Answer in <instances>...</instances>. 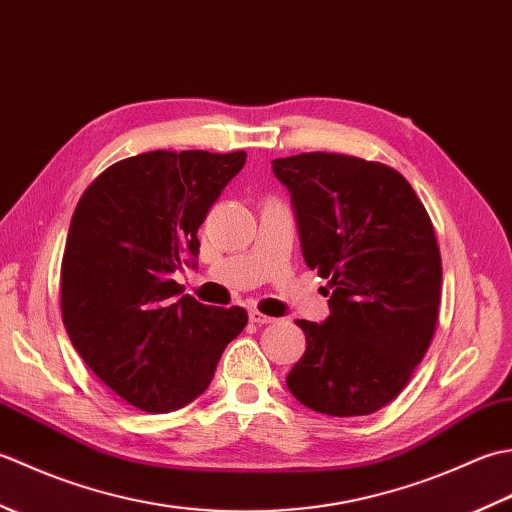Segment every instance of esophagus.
Returning a JSON list of instances; mask_svg holds the SVG:
<instances>
[{
    "label": "esophagus",
    "mask_w": 512,
    "mask_h": 512,
    "mask_svg": "<svg viewBox=\"0 0 512 512\" xmlns=\"http://www.w3.org/2000/svg\"><path fill=\"white\" fill-rule=\"evenodd\" d=\"M248 317H250V321L257 323V325H266V323H273L275 321L273 317H266V314H262L259 310H250Z\"/></svg>",
    "instance_id": "obj_1"
}]
</instances>
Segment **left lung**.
<instances>
[{
    "instance_id": "obj_1",
    "label": "left lung",
    "mask_w": 512,
    "mask_h": 512,
    "mask_svg": "<svg viewBox=\"0 0 512 512\" xmlns=\"http://www.w3.org/2000/svg\"><path fill=\"white\" fill-rule=\"evenodd\" d=\"M297 215L303 259L328 279L330 317L297 321L306 352L286 385L325 416L394 400L438 323L442 259L424 204L396 169L343 154L273 160Z\"/></svg>"
}]
</instances>
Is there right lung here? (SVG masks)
<instances>
[{
	"mask_svg": "<svg viewBox=\"0 0 512 512\" xmlns=\"http://www.w3.org/2000/svg\"><path fill=\"white\" fill-rule=\"evenodd\" d=\"M244 162V151H147L107 167L76 204L61 264L63 325L129 405H189L246 328L244 308L204 306L171 279L195 266L198 228Z\"/></svg>",
	"mask_w": 512,
	"mask_h": 512,
	"instance_id": "right-lung-1",
	"label": "right lung"
}]
</instances>
